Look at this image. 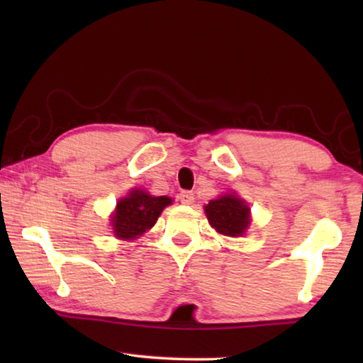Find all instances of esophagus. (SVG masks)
<instances>
[{"label": "esophagus", "mask_w": 363, "mask_h": 363, "mask_svg": "<svg viewBox=\"0 0 363 363\" xmlns=\"http://www.w3.org/2000/svg\"><path fill=\"white\" fill-rule=\"evenodd\" d=\"M179 200L181 203L184 205H192L195 196H194V192H190V190H182V192L179 194Z\"/></svg>", "instance_id": "1"}]
</instances>
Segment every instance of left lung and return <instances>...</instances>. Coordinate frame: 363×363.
<instances>
[{"mask_svg": "<svg viewBox=\"0 0 363 363\" xmlns=\"http://www.w3.org/2000/svg\"><path fill=\"white\" fill-rule=\"evenodd\" d=\"M206 218L219 233L238 237L250 224V208L235 195H225L211 200L205 206Z\"/></svg>", "mask_w": 363, "mask_h": 363, "instance_id": "left-lung-1", "label": "left lung"}]
</instances>
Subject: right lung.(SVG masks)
Segmentation results:
<instances>
[{"instance_id":"obj_1","label":"right lung","mask_w":363,"mask_h":363,"mask_svg":"<svg viewBox=\"0 0 363 363\" xmlns=\"http://www.w3.org/2000/svg\"><path fill=\"white\" fill-rule=\"evenodd\" d=\"M171 203L168 196H152L143 190L133 192L118 201L112 218L113 232L120 238H134L150 229L164 206Z\"/></svg>"}]
</instances>
